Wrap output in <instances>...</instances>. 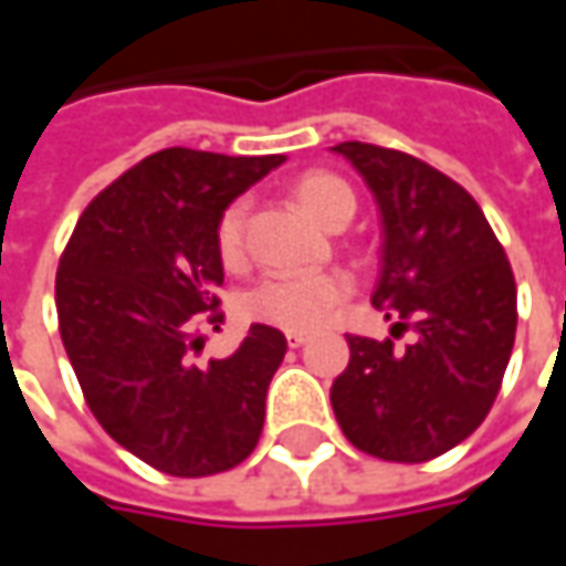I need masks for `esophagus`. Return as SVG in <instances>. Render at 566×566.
<instances>
[{
  "label": "esophagus",
  "mask_w": 566,
  "mask_h": 566,
  "mask_svg": "<svg viewBox=\"0 0 566 566\" xmlns=\"http://www.w3.org/2000/svg\"><path fill=\"white\" fill-rule=\"evenodd\" d=\"M286 343H290V349H298L308 343V334H286Z\"/></svg>",
  "instance_id": "34e87169"
}]
</instances>
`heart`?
<instances>
[{"label": "heart", "instance_id": "1", "mask_svg": "<svg viewBox=\"0 0 566 566\" xmlns=\"http://www.w3.org/2000/svg\"><path fill=\"white\" fill-rule=\"evenodd\" d=\"M293 198L305 213H312L317 223L331 229L346 227L359 205L353 186L324 169L298 176L293 182ZM245 227H249V205L242 198L223 207L213 242L227 268H239L245 261ZM349 293H353V280L343 271L271 273L242 293L239 308L254 324L280 327L290 334H308L334 315Z\"/></svg>", "mask_w": 566, "mask_h": 566}]
</instances>
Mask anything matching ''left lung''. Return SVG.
Here are the masks:
<instances>
[{
  "instance_id": "8db88e82",
  "label": "left lung",
  "mask_w": 566,
  "mask_h": 566,
  "mask_svg": "<svg viewBox=\"0 0 566 566\" xmlns=\"http://www.w3.org/2000/svg\"><path fill=\"white\" fill-rule=\"evenodd\" d=\"M365 176L384 220L371 305L416 339L349 334L331 387L346 441L387 463H428L485 422L516 337V280L482 207L460 182L378 144L334 147Z\"/></svg>"
}]
</instances>
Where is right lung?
Returning a JSON list of instances; mask_svg holds the SVG:
<instances>
[{"instance_id":"1","label":"right lung","mask_w":566,"mask_h":566,"mask_svg":"<svg viewBox=\"0 0 566 566\" xmlns=\"http://www.w3.org/2000/svg\"><path fill=\"white\" fill-rule=\"evenodd\" d=\"M283 154L166 147L84 207L55 271L59 334L103 431L147 467L205 479L249 460L286 337L251 324L227 359L198 365L220 327L217 220Z\"/></svg>"}]
</instances>
